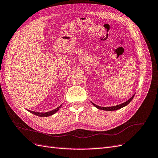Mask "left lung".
Here are the masks:
<instances>
[{"label":"left lung","mask_w":158,"mask_h":158,"mask_svg":"<svg viewBox=\"0 0 158 158\" xmlns=\"http://www.w3.org/2000/svg\"><path fill=\"white\" fill-rule=\"evenodd\" d=\"M135 94H134L130 99L127 100V102H124V103H121V104L117 105V106H112V107H100V106H97V105L94 104V103H92V102H92V103L94 105V106L95 107H96V108H98V109L103 110V111H115V110H117V109H121V108H123V107H124L127 106V105L132 101V99H133V98H134V96H135Z\"/></svg>","instance_id":"obj_1"}]
</instances>
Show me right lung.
Wrapping results in <instances>:
<instances>
[{"mask_svg":"<svg viewBox=\"0 0 158 158\" xmlns=\"http://www.w3.org/2000/svg\"><path fill=\"white\" fill-rule=\"evenodd\" d=\"M63 106V104H61L59 107H58L57 108L52 110L51 111H48V112H45V113H40V112H35V111H30V110H27L28 111L30 112L31 113L33 114H35L37 116H39V117H49L51 115H52V114H55V113H56L57 111H59V109L60 108V107Z\"/></svg>","mask_w":158,"mask_h":158,"instance_id":"right-lung-1","label":"right lung"}]
</instances>
